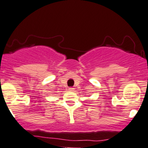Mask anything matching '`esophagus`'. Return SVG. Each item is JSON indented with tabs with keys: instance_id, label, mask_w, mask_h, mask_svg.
Listing matches in <instances>:
<instances>
[{
	"instance_id": "obj_1",
	"label": "esophagus",
	"mask_w": 148,
	"mask_h": 148,
	"mask_svg": "<svg viewBox=\"0 0 148 148\" xmlns=\"http://www.w3.org/2000/svg\"><path fill=\"white\" fill-rule=\"evenodd\" d=\"M68 89H69V91H74V88H73V87H69Z\"/></svg>"
}]
</instances>
